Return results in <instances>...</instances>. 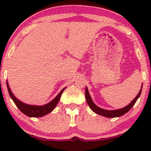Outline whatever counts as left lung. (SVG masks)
Segmentation results:
<instances>
[{
	"label": "left lung",
	"mask_w": 151,
	"mask_h": 151,
	"mask_svg": "<svg viewBox=\"0 0 151 151\" xmlns=\"http://www.w3.org/2000/svg\"><path fill=\"white\" fill-rule=\"evenodd\" d=\"M141 91H142V86L141 89L140 90L139 93H138V95L136 96V97L133 100L131 103L129 104V105L126 106L124 107V108L120 109H117V110H105V109H101L99 107H98L97 106L95 105V104L93 103L92 99H91V96H90L89 91H88L87 88L86 87L85 89V96H86V102H87L88 105L90 107V109L93 111L94 113L99 114V115L107 117V118H115V117H119L123 116L124 114H125L127 113L128 111L131 109L132 107L134 106L135 103H136L137 99L139 98L140 95L141 93Z\"/></svg>",
	"instance_id": "1"
}]
</instances>
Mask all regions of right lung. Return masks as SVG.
<instances>
[{
	"label": "right lung",
	"mask_w": 151,
	"mask_h": 151,
	"mask_svg": "<svg viewBox=\"0 0 151 151\" xmlns=\"http://www.w3.org/2000/svg\"><path fill=\"white\" fill-rule=\"evenodd\" d=\"M7 88H8L10 97L13 99V101H14L17 107L20 109V111L22 113L25 114L26 116L29 117H42L43 116L50 113L56 107L57 104H58L59 101H60L62 92L66 89V87L64 88L52 101L49 102L47 104L43 106H34L26 104L20 101V100H18V99L15 97L10 89L8 81H7Z\"/></svg>",
	"instance_id": "1"
}]
</instances>
